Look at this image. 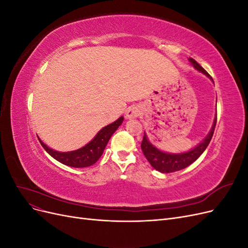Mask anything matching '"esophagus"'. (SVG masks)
I'll use <instances>...</instances> for the list:
<instances>
[{
	"instance_id": "1",
	"label": "esophagus",
	"mask_w": 248,
	"mask_h": 248,
	"mask_svg": "<svg viewBox=\"0 0 248 248\" xmlns=\"http://www.w3.org/2000/svg\"><path fill=\"white\" fill-rule=\"evenodd\" d=\"M141 114V109L139 106H131L126 111V117L128 119H134L140 117Z\"/></svg>"
}]
</instances>
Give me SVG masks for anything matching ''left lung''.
I'll return each mask as SVG.
<instances>
[{
	"mask_svg": "<svg viewBox=\"0 0 248 248\" xmlns=\"http://www.w3.org/2000/svg\"><path fill=\"white\" fill-rule=\"evenodd\" d=\"M189 62L191 65L196 68L198 71L202 72V74H205L207 78L210 79H212V78L209 76L208 72L202 68V67L197 62L194 61L193 59L189 58ZM216 118L217 114L214 117V121L212 124L211 129H210L209 133L206 136V138L202 140L199 145H197L194 148L190 149L189 151L183 152V153H167L163 152L158 148H156L151 141L149 140L147 133L144 132V138H142L141 141V150L142 153H144L145 157L150 162V164L156 170L160 172H163V174H168V172H172V171H177L180 170H183L187 168L192 162L196 161L199 157L202 154V152L205 151L206 148L208 147L210 140H211L214 129H215V125H216Z\"/></svg>",
	"mask_w": 248,
	"mask_h": 248,
	"instance_id": "left-lung-1",
	"label": "left lung"
}]
</instances>
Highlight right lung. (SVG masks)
<instances>
[{"instance_id": "obj_1", "label": "right lung", "mask_w": 248, "mask_h": 248, "mask_svg": "<svg viewBox=\"0 0 248 248\" xmlns=\"http://www.w3.org/2000/svg\"><path fill=\"white\" fill-rule=\"evenodd\" d=\"M123 117H120L117 121L103 127L91 141L88 142L84 147L74 150V151L59 152L46 146L39 138L38 140L44 150H46L52 158H55L59 162L72 168H87L92 166V164H94L100 158L109 139L118 129V127L123 123Z\"/></svg>"}]
</instances>
